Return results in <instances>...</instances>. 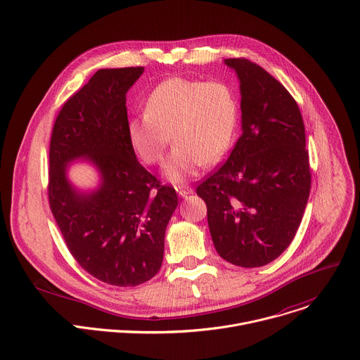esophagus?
<instances>
[{
	"mask_svg": "<svg viewBox=\"0 0 360 360\" xmlns=\"http://www.w3.org/2000/svg\"><path fill=\"white\" fill-rule=\"evenodd\" d=\"M176 191L179 193V195H180V197H183V198H184V197H187L188 194H191V193H193V188H191L190 186L181 184V186H177V187H176Z\"/></svg>",
	"mask_w": 360,
	"mask_h": 360,
	"instance_id": "1",
	"label": "esophagus"
}]
</instances>
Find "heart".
Masks as SVG:
<instances>
[{
  "label": "heart",
  "instance_id": "obj_1",
  "mask_svg": "<svg viewBox=\"0 0 360 360\" xmlns=\"http://www.w3.org/2000/svg\"><path fill=\"white\" fill-rule=\"evenodd\" d=\"M238 121V98L228 84L172 77L149 94L145 112L128 121L127 134L146 165L162 162L172 134L174 146L163 173L169 181L180 184L228 150Z\"/></svg>",
  "mask_w": 360,
  "mask_h": 360
}]
</instances>
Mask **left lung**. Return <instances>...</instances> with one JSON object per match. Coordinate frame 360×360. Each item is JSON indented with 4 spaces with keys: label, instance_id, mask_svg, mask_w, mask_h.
Here are the masks:
<instances>
[{
    "label": "left lung",
    "instance_id": "left-lung-1",
    "mask_svg": "<svg viewBox=\"0 0 360 360\" xmlns=\"http://www.w3.org/2000/svg\"><path fill=\"white\" fill-rule=\"evenodd\" d=\"M240 89L242 135L226 162L197 187L214 246L226 262L277 259L301 224L311 188L305 128L295 100L248 59H225Z\"/></svg>",
    "mask_w": 360,
    "mask_h": 360
}]
</instances>
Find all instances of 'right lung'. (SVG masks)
Returning a JSON list of instances; mask_svg holds the SVG:
<instances>
[{"mask_svg": "<svg viewBox=\"0 0 360 360\" xmlns=\"http://www.w3.org/2000/svg\"><path fill=\"white\" fill-rule=\"evenodd\" d=\"M142 73L98 70L62 107L49 148V204L65 242L87 273L118 287L142 284L159 271L179 202L176 190L138 162L128 139L127 93ZM79 158L101 173L91 192L77 191L67 177Z\"/></svg>", "mask_w": 360, "mask_h": 360, "instance_id": "add662e5", "label": "right lung"}]
</instances>
